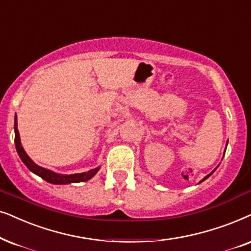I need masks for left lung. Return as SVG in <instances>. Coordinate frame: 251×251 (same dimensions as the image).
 <instances>
[{"mask_svg": "<svg viewBox=\"0 0 251 251\" xmlns=\"http://www.w3.org/2000/svg\"><path fill=\"white\" fill-rule=\"evenodd\" d=\"M212 173H213V172H212ZM212 173H210V174H209V175H206V176H205V177H204V178H203V180H201V182H203V181H204V180H206V178H207V177H209V176H210V175H211V174H212Z\"/></svg>", "mask_w": 251, "mask_h": 251, "instance_id": "left-lung-1", "label": "left lung"}]
</instances>
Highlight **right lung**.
Returning <instances> with one entry per match:
<instances>
[{
    "mask_svg": "<svg viewBox=\"0 0 251 251\" xmlns=\"http://www.w3.org/2000/svg\"><path fill=\"white\" fill-rule=\"evenodd\" d=\"M15 145L16 150H17V153L21 157L22 161L24 162L26 167H27L32 173L37 174L41 178H44L45 181L50 182L53 184H69V183H76V182H84L92 178L94 175L98 173L100 167L93 168L85 173H78V174H71V175H64V174H57L55 172H51L50 169H46L44 167H40L37 164H34L32 161V159L26 154V152L23 149L21 137H19V132L17 129V116H15Z\"/></svg>",
    "mask_w": 251,
    "mask_h": 251,
    "instance_id": "obj_1",
    "label": "right lung"
}]
</instances>
